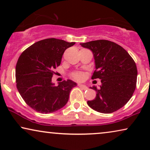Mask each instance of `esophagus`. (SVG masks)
<instances>
[{"instance_id":"esophagus-1","label":"esophagus","mask_w":150,"mask_h":150,"mask_svg":"<svg viewBox=\"0 0 150 150\" xmlns=\"http://www.w3.org/2000/svg\"><path fill=\"white\" fill-rule=\"evenodd\" d=\"M78 86H79V87H81V89H84V90H87L88 88H87V87L86 85H82V84H78Z\"/></svg>"}]
</instances>
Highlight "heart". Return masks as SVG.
I'll return each mask as SVG.
<instances>
[{
    "instance_id": "obj_1",
    "label": "heart",
    "mask_w": 150,
    "mask_h": 150,
    "mask_svg": "<svg viewBox=\"0 0 150 150\" xmlns=\"http://www.w3.org/2000/svg\"><path fill=\"white\" fill-rule=\"evenodd\" d=\"M71 76H72L75 80H77V81H83L84 79V77H85V75L83 72L81 71H76V72H74L71 74Z\"/></svg>"
}]
</instances>
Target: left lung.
I'll return each instance as SVG.
<instances>
[{"label":"left lung","mask_w":150,"mask_h":150,"mask_svg":"<svg viewBox=\"0 0 150 150\" xmlns=\"http://www.w3.org/2000/svg\"><path fill=\"white\" fill-rule=\"evenodd\" d=\"M92 51L96 70L91 79H101L102 85L95 99L87 101L90 107L102 113H111L123 107L134 93L137 85V69L127 51L116 43L100 40L81 44Z\"/></svg>","instance_id":"8db88e82"}]
</instances>
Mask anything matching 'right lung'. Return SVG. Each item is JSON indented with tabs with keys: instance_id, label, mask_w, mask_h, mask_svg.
<instances>
[{
	"instance_id": "right-lung-1",
	"label": "right lung",
	"mask_w": 150,
	"mask_h": 150,
	"mask_svg": "<svg viewBox=\"0 0 150 150\" xmlns=\"http://www.w3.org/2000/svg\"><path fill=\"white\" fill-rule=\"evenodd\" d=\"M74 44L55 38L45 39L31 45L20 56L16 67V87L26 104L37 112L52 113L67 104L76 83L67 80L55 86L52 77L65 50Z\"/></svg>"
}]
</instances>
